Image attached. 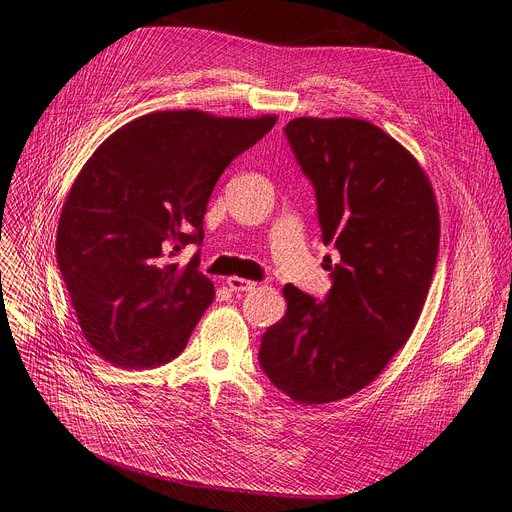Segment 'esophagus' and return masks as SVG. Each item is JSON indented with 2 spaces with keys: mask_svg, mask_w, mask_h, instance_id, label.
I'll return each mask as SVG.
<instances>
[{
  "mask_svg": "<svg viewBox=\"0 0 512 512\" xmlns=\"http://www.w3.org/2000/svg\"><path fill=\"white\" fill-rule=\"evenodd\" d=\"M227 287L231 291H235V294H243V291H252L256 287V283L248 281V279H241V277H229Z\"/></svg>",
  "mask_w": 512,
  "mask_h": 512,
  "instance_id": "1",
  "label": "esophagus"
}]
</instances>
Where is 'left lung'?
<instances>
[{
    "mask_svg": "<svg viewBox=\"0 0 512 512\" xmlns=\"http://www.w3.org/2000/svg\"><path fill=\"white\" fill-rule=\"evenodd\" d=\"M314 187L329 266L323 302L287 283V312L262 335L264 375L298 404L369 385L415 329L440 250L431 183L408 150L360 118H294L283 129Z\"/></svg>",
    "mask_w": 512,
    "mask_h": 512,
    "instance_id": "left-lung-1",
    "label": "left lung"
}]
</instances>
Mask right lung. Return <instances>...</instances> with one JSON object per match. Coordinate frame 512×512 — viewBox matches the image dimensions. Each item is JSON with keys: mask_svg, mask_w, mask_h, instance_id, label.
Instances as JSON below:
<instances>
[{"mask_svg": "<svg viewBox=\"0 0 512 512\" xmlns=\"http://www.w3.org/2000/svg\"><path fill=\"white\" fill-rule=\"evenodd\" d=\"M277 116L218 118L200 110L145 114L87 160L64 202L56 260L87 342L123 369L158 367L183 352L214 300L187 264L223 170L275 127Z\"/></svg>", "mask_w": 512, "mask_h": 512, "instance_id": "obj_1", "label": "right lung"}]
</instances>
